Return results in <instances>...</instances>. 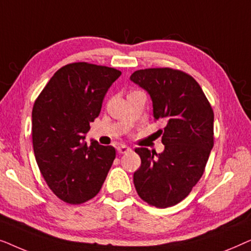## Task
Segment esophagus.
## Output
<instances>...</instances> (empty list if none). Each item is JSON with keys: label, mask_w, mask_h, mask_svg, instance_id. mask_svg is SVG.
<instances>
[{"label": "esophagus", "mask_w": 251, "mask_h": 251, "mask_svg": "<svg viewBox=\"0 0 251 251\" xmlns=\"http://www.w3.org/2000/svg\"><path fill=\"white\" fill-rule=\"evenodd\" d=\"M130 151H131V149H130L129 146H126V145H119L118 146V152L120 153V154H123V153H128V152H130Z\"/></svg>", "instance_id": "obj_1"}]
</instances>
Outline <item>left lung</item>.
<instances>
[{"instance_id": "obj_1", "label": "left lung", "mask_w": 251, "mask_h": 251, "mask_svg": "<svg viewBox=\"0 0 251 251\" xmlns=\"http://www.w3.org/2000/svg\"><path fill=\"white\" fill-rule=\"evenodd\" d=\"M130 80L149 92L155 121L166 123L161 154L139 147L133 184L142 200L168 208L184 200L204 173L214 146V111L190 74L174 68L133 72Z\"/></svg>"}]
</instances>
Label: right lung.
<instances>
[{
    "label": "right lung",
    "instance_id": "1",
    "mask_svg": "<svg viewBox=\"0 0 251 251\" xmlns=\"http://www.w3.org/2000/svg\"><path fill=\"white\" fill-rule=\"evenodd\" d=\"M121 72L89 63L59 68L34 102L32 137L39 169L53 194L70 204L99 193L115 159L113 146L84 142L90 122Z\"/></svg>",
    "mask_w": 251,
    "mask_h": 251
}]
</instances>
